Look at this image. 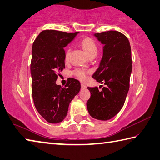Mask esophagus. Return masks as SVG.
<instances>
[{
    "instance_id": "1",
    "label": "esophagus",
    "mask_w": 160,
    "mask_h": 160,
    "mask_svg": "<svg viewBox=\"0 0 160 160\" xmlns=\"http://www.w3.org/2000/svg\"><path fill=\"white\" fill-rule=\"evenodd\" d=\"M81 87H82V89H86V88H87V86H86L84 84L81 83Z\"/></svg>"
}]
</instances>
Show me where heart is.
Instances as JSON below:
<instances>
[{
    "label": "heart",
    "mask_w": 160,
    "mask_h": 160,
    "mask_svg": "<svg viewBox=\"0 0 160 160\" xmlns=\"http://www.w3.org/2000/svg\"><path fill=\"white\" fill-rule=\"evenodd\" d=\"M81 46H82V48L84 50V51L87 52L89 57L92 55H96L97 51H98V46H97L96 43L95 41L89 37H86L82 40L81 42ZM70 55V49H68L65 53V60L67 61L68 58H69ZM89 73V71L82 69V68H76L74 70L73 73L75 76L79 78L80 80H85L87 78V75Z\"/></svg>",
    "instance_id": "b5f03b06"
}]
</instances>
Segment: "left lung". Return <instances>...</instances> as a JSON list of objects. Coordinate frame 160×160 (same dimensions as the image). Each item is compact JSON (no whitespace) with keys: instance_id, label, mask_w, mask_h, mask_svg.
Returning a JSON list of instances; mask_svg holds the SVG:
<instances>
[{"instance_id":"obj_1","label":"left lung","mask_w":160,"mask_h":160,"mask_svg":"<svg viewBox=\"0 0 160 160\" xmlns=\"http://www.w3.org/2000/svg\"><path fill=\"white\" fill-rule=\"evenodd\" d=\"M94 36L104 46L99 67L92 78L106 87L101 92L97 87H87L91 97L87 107L91 117L107 121L119 112L126 101L132 68L131 47L126 36L118 31L96 33Z\"/></svg>"}]
</instances>
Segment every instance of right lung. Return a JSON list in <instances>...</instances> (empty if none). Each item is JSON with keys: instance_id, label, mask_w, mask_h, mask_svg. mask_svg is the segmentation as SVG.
<instances>
[{"instance_id": "1", "label": "right lung", "mask_w": 160, "mask_h": 160, "mask_svg": "<svg viewBox=\"0 0 160 160\" xmlns=\"http://www.w3.org/2000/svg\"><path fill=\"white\" fill-rule=\"evenodd\" d=\"M78 34L43 30L32 44L30 73L33 101L39 114L48 123H58L64 119L70 102L80 90V82L74 78H68L64 87L55 83L59 71L65 68L64 48Z\"/></svg>"}]
</instances>
